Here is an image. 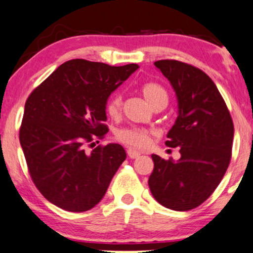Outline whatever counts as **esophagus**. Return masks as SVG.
<instances>
[{
  "label": "esophagus",
  "instance_id": "1",
  "mask_svg": "<svg viewBox=\"0 0 253 253\" xmlns=\"http://www.w3.org/2000/svg\"><path fill=\"white\" fill-rule=\"evenodd\" d=\"M127 155H128L130 159H135V158H138V157H140V152H138V151H135V150L128 149L127 150Z\"/></svg>",
  "mask_w": 253,
  "mask_h": 253
}]
</instances>
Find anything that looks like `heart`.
<instances>
[{
  "mask_svg": "<svg viewBox=\"0 0 253 253\" xmlns=\"http://www.w3.org/2000/svg\"><path fill=\"white\" fill-rule=\"evenodd\" d=\"M141 92L150 104L159 98H168V94L161 84L156 82H146L141 86ZM123 98L119 94L112 95L106 104V110L110 117H117L120 112ZM117 139L127 146L134 149H145L150 144V133L138 127H127L117 133Z\"/></svg>",
  "mask_w": 253,
  "mask_h": 253,
  "instance_id": "heart-1",
  "label": "heart"
}]
</instances>
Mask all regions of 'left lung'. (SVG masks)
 <instances>
[{
    "instance_id": "left-lung-1",
    "label": "left lung",
    "mask_w": 253,
    "mask_h": 253,
    "mask_svg": "<svg viewBox=\"0 0 253 253\" xmlns=\"http://www.w3.org/2000/svg\"><path fill=\"white\" fill-rule=\"evenodd\" d=\"M176 94L178 117L168 132L167 146L179 147L181 158L152 155L149 178L157 202L172 211L196 208L221 182L232 156L234 127L215 83L202 70L178 60L155 63Z\"/></svg>"
}]
</instances>
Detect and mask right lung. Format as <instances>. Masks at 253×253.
<instances>
[{"label": "right lung", "instance_id": "1", "mask_svg": "<svg viewBox=\"0 0 253 253\" xmlns=\"http://www.w3.org/2000/svg\"><path fill=\"white\" fill-rule=\"evenodd\" d=\"M139 66L68 60L32 91L25 104L20 144L36 187L68 211H85L102 200L126 159L119 144L97 146L108 127L106 104Z\"/></svg>", "mask_w": 253, "mask_h": 253}]
</instances>
